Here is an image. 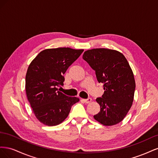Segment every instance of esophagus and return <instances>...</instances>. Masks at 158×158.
Listing matches in <instances>:
<instances>
[{"mask_svg":"<svg viewBox=\"0 0 158 158\" xmlns=\"http://www.w3.org/2000/svg\"><path fill=\"white\" fill-rule=\"evenodd\" d=\"M82 100L84 101V102H85V103H90L91 102H92V98H89L88 99H83Z\"/></svg>","mask_w":158,"mask_h":158,"instance_id":"1","label":"esophagus"}]
</instances>
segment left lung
Masks as SVG:
<instances>
[{
	"label": "left lung",
	"instance_id": "obj_1",
	"mask_svg": "<svg viewBox=\"0 0 158 158\" xmlns=\"http://www.w3.org/2000/svg\"><path fill=\"white\" fill-rule=\"evenodd\" d=\"M82 58L95 72L104 94L98 98L100 111L94 118L105 126L120 123L130 110L135 91L134 74L127 59L115 50L99 48L84 52Z\"/></svg>",
	"mask_w": 158,
	"mask_h": 158
}]
</instances>
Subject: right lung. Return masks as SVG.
<instances>
[{"instance_id": "right-lung-1", "label": "right lung", "mask_w": 158, "mask_h": 158, "mask_svg": "<svg viewBox=\"0 0 158 158\" xmlns=\"http://www.w3.org/2000/svg\"><path fill=\"white\" fill-rule=\"evenodd\" d=\"M84 51L66 47L40 52L32 60L26 76V92L36 118L47 126L59 125L68 117L79 98L69 97L58 89L63 74Z\"/></svg>"}]
</instances>
